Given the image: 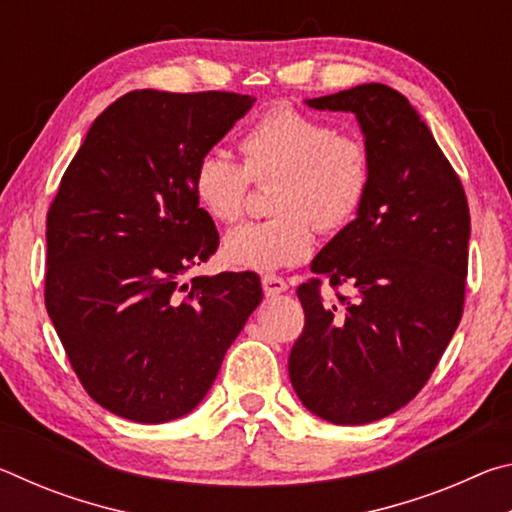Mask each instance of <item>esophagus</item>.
<instances>
[{"label": "esophagus", "instance_id": "1", "mask_svg": "<svg viewBox=\"0 0 512 512\" xmlns=\"http://www.w3.org/2000/svg\"><path fill=\"white\" fill-rule=\"evenodd\" d=\"M262 289H264V293L268 298H273V296H280V293H284L289 289V284L282 280V277H277V275H264L262 277Z\"/></svg>", "mask_w": 512, "mask_h": 512}]
</instances>
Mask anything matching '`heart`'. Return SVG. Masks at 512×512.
Segmentation results:
<instances>
[{
  "label": "heart",
  "mask_w": 512,
  "mask_h": 512,
  "mask_svg": "<svg viewBox=\"0 0 512 512\" xmlns=\"http://www.w3.org/2000/svg\"><path fill=\"white\" fill-rule=\"evenodd\" d=\"M244 164L221 149L201 153L192 187L198 205L219 223L246 210L253 180L275 183L266 221L239 225L223 241V262L241 271L271 273L305 262L316 225L341 232L357 219L372 187V155L357 135L293 106H273L241 137Z\"/></svg>",
  "instance_id": "obj_1"
}]
</instances>
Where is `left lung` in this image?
<instances>
[{"instance_id":"8db88e82","label":"left lung","mask_w":512,"mask_h":512,"mask_svg":"<svg viewBox=\"0 0 512 512\" xmlns=\"http://www.w3.org/2000/svg\"><path fill=\"white\" fill-rule=\"evenodd\" d=\"M357 117L372 187L357 219L311 262L354 296L327 305L314 277L298 287L305 329L289 354L291 386L334 424H368L427 384L463 316L470 207L461 178L409 99L381 83L307 99Z\"/></svg>"}]
</instances>
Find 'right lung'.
I'll use <instances>...</instances> for the list:
<instances>
[{"instance_id":"add662e5","label":"right lung","mask_w":512,"mask_h":512,"mask_svg":"<svg viewBox=\"0 0 512 512\" xmlns=\"http://www.w3.org/2000/svg\"><path fill=\"white\" fill-rule=\"evenodd\" d=\"M253 101L128 92L94 119L60 180L47 214V314L85 391L121 418L160 424L194 411L262 302L255 273L183 282L219 246L194 164Z\"/></svg>"}]
</instances>
